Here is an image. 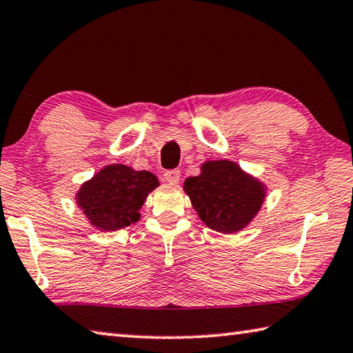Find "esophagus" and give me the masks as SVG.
Segmentation results:
<instances>
[{
	"label": "esophagus",
	"mask_w": 353,
	"mask_h": 353,
	"mask_svg": "<svg viewBox=\"0 0 353 353\" xmlns=\"http://www.w3.org/2000/svg\"><path fill=\"white\" fill-rule=\"evenodd\" d=\"M163 179H165V182L176 185V183H179V181H181V171H179V170L166 171L163 174Z\"/></svg>",
	"instance_id": "34e87169"
}]
</instances>
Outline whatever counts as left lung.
I'll return each mask as SVG.
<instances>
[{
    "instance_id": "8db88e82",
    "label": "left lung",
    "mask_w": 353,
    "mask_h": 353,
    "mask_svg": "<svg viewBox=\"0 0 353 353\" xmlns=\"http://www.w3.org/2000/svg\"><path fill=\"white\" fill-rule=\"evenodd\" d=\"M183 191L205 225L223 234L245 228L259 213L267 187L232 160H208L201 174L188 177Z\"/></svg>"
}]
</instances>
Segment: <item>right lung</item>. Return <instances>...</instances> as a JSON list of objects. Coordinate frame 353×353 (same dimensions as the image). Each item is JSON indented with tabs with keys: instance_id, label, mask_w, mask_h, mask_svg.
<instances>
[{
	"instance_id": "1",
	"label": "right lung",
	"mask_w": 353,
	"mask_h": 353,
	"mask_svg": "<svg viewBox=\"0 0 353 353\" xmlns=\"http://www.w3.org/2000/svg\"><path fill=\"white\" fill-rule=\"evenodd\" d=\"M159 185V179L150 171L112 163L83 183L75 201L92 227L115 232L140 219V208Z\"/></svg>"
}]
</instances>
